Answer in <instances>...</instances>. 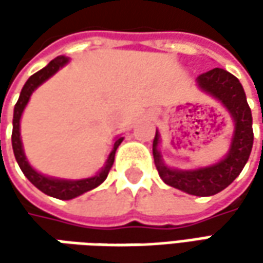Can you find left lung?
I'll use <instances>...</instances> for the list:
<instances>
[{"label": "left lung", "mask_w": 263, "mask_h": 263, "mask_svg": "<svg viewBox=\"0 0 263 263\" xmlns=\"http://www.w3.org/2000/svg\"><path fill=\"white\" fill-rule=\"evenodd\" d=\"M196 83L205 92L228 111L233 120L234 130L227 155L212 165L195 170H178L168 167L164 162L159 145L161 135L157 130L152 152L159 177L171 187L193 195V196H212L228 187L241 173L248 162L253 146L252 111L249 108L245 89L236 76L224 68H214L200 74Z\"/></svg>", "instance_id": "8db88e82"}]
</instances>
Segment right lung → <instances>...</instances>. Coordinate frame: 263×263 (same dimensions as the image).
<instances>
[{
	"mask_svg": "<svg viewBox=\"0 0 263 263\" xmlns=\"http://www.w3.org/2000/svg\"><path fill=\"white\" fill-rule=\"evenodd\" d=\"M68 58L64 55H60L54 58L48 66H45L42 70H39L33 76L27 79L25 86L20 92L18 101L14 106V114H13V135H11V143H13V152H14L15 161L18 164L20 170L23 171V174L27 177V180L37 187L41 192H44L48 196L57 197V199H63V200H70L74 197L80 196L83 193H86L89 190L95 189L99 184H102L105 181L106 176L109 173V170L114 164V157H116L117 147L120 146V143L123 142L124 137L117 136L114 140V146L112 151L109 152V155L106 158L104 167L101 168L93 177H87V178H80V180H67V178H57V177H49L36 171L35 168L30 165V162L27 161L25 155V149H23V142L20 136V120L23 116L26 105L30 99L32 93L35 92L37 87L41 86L44 82H46L49 77L55 74L60 68L68 64Z\"/></svg>",
	"mask_w": 263,
	"mask_h": 263,
	"instance_id": "1",
	"label": "right lung"
}]
</instances>
